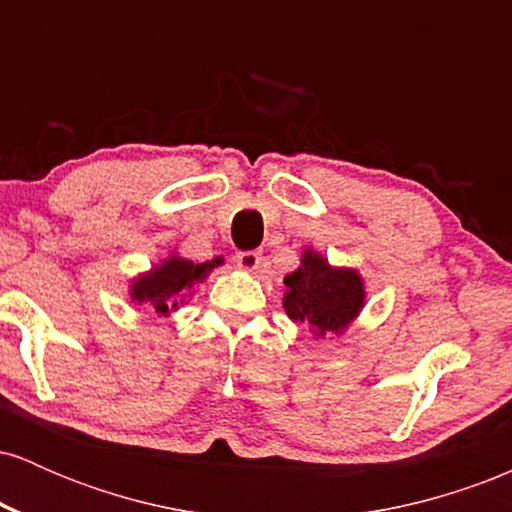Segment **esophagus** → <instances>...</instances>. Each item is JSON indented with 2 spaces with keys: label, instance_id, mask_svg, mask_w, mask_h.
Segmentation results:
<instances>
[{
  "label": "esophagus",
  "instance_id": "obj_1",
  "mask_svg": "<svg viewBox=\"0 0 512 512\" xmlns=\"http://www.w3.org/2000/svg\"><path fill=\"white\" fill-rule=\"evenodd\" d=\"M236 262L240 269H245V272H255V269L260 267L262 255L257 250H243L236 255Z\"/></svg>",
  "mask_w": 512,
  "mask_h": 512
}]
</instances>
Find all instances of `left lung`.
<instances>
[{
    "mask_svg": "<svg viewBox=\"0 0 512 512\" xmlns=\"http://www.w3.org/2000/svg\"><path fill=\"white\" fill-rule=\"evenodd\" d=\"M284 308L315 334L342 332L363 308V281L354 269H334L317 252H303L301 267L284 279Z\"/></svg>",
    "mask_w": 512,
    "mask_h": 512,
    "instance_id": "left-lung-1",
    "label": "left lung"
}]
</instances>
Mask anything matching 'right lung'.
<instances>
[{"mask_svg":"<svg viewBox=\"0 0 512 512\" xmlns=\"http://www.w3.org/2000/svg\"><path fill=\"white\" fill-rule=\"evenodd\" d=\"M216 264H219V260L195 264L182 260V257H170L154 272L134 281L132 298L137 303H149L158 315H168L170 310L178 308L180 293L192 289V284H197V281H202Z\"/></svg>","mask_w":512,"mask_h":512,"instance_id":"obj_1","label":"right lung"}]
</instances>
